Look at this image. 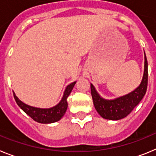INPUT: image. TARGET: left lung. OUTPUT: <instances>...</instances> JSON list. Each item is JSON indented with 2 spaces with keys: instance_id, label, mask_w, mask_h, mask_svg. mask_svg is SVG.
<instances>
[{
  "instance_id": "obj_1",
  "label": "left lung",
  "mask_w": 156,
  "mask_h": 156,
  "mask_svg": "<svg viewBox=\"0 0 156 156\" xmlns=\"http://www.w3.org/2000/svg\"><path fill=\"white\" fill-rule=\"evenodd\" d=\"M148 86V62L144 53V69L142 80L140 85L133 91L117 98L108 99L103 98L90 83V91L94 105L99 115L105 119L119 120L127 116L132 110L139 104L144 96Z\"/></svg>"
}]
</instances>
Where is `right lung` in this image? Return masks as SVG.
I'll use <instances>...</instances> for the list:
<instances>
[{
  "mask_svg": "<svg viewBox=\"0 0 156 156\" xmlns=\"http://www.w3.org/2000/svg\"><path fill=\"white\" fill-rule=\"evenodd\" d=\"M76 83V81L72 83L66 87L62 98L58 102V104L49 108H36V107H33V106L25 104L22 101L19 100V98L16 96L15 92L13 91L14 98H15V100H16L18 105L36 122H40V123H44V124L52 123V122H55L60 120L66 113L67 107H68L67 98L71 93Z\"/></svg>",
  "mask_w": 156,
  "mask_h": 156,
  "instance_id": "add662e5",
  "label": "right lung"
}]
</instances>
